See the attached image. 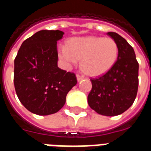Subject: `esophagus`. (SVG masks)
I'll return each instance as SVG.
<instances>
[{"label": "esophagus", "mask_w": 151, "mask_h": 151, "mask_svg": "<svg viewBox=\"0 0 151 151\" xmlns=\"http://www.w3.org/2000/svg\"><path fill=\"white\" fill-rule=\"evenodd\" d=\"M76 79H77V81L79 82V81H81L82 79H84V77L83 76H80V75H76Z\"/></svg>", "instance_id": "esophagus-1"}]
</instances>
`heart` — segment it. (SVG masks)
Returning <instances> with one entry per match:
<instances>
[{"instance_id": "b5f03b06", "label": "heart", "mask_w": 151, "mask_h": 151, "mask_svg": "<svg viewBox=\"0 0 151 151\" xmlns=\"http://www.w3.org/2000/svg\"><path fill=\"white\" fill-rule=\"evenodd\" d=\"M119 55L117 43L111 38L96 36L72 37L67 47L58 48V56L68 68L80 60L82 69L90 76L105 74L114 66Z\"/></svg>"}]
</instances>
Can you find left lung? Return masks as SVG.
<instances>
[{
  "mask_svg": "<svg viewBox=\"0 0 151 151\" xmlns=\"http://www.w3.org/2000/svg\"><path fill=\"white\" fill-rule=\"evenodd\" d=\"M107 34L117 43L118 58L111 69L96 79H91L92 90L88 95L89 105L105 116L122 114L132 106L138 90L139 64L133 48L116 32Z\"/></svg>",
  "mask_w": 151,
  "mask_h": 151,
  "instance_id": "8db88e82",
  "label": "left lung"
}]
</instances>
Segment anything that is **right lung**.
<instances>
[{
    "mask_svg": "<svg viewBox=\"0 0 151 151\" xmlns=\"http://www.w3.org/2000/svg\"><path fill=\"white\" fill-rule=\"evenodd\" d=\"M60 30H40L22 43L14 59V84L22 105L38 115L55 114L76 85L74 73L58 66Z\"/></svg>",
    "mask_w": 151,
    "mask_h": 151,
    "instance_id": "1",
    "label": "right lung"
}]
</instances>
